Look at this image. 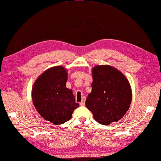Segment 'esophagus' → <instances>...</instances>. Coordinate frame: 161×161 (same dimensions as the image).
<instances>
[{
	"label": "esophagus",
	"instance_id": "34e87169",
	"mask_svg": "<svg viewBox=\"0 0 161 161\" xmlns=\"http://www.w3.org/2000/svg\"><path fill=\"white\" fill-rule=\"evenodd\" d=\"M85 98L83 97V100H82V101L80 103V105L81 106H83V105H85Z\"/></svg>",
	"mask_w": 161,
	"mask_h": 161
}]
</instances>
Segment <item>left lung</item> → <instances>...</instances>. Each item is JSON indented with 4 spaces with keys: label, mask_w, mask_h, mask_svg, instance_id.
Listing matches in <instances>:
<instances>
[{
    "label": "left lung",
    "mask_w": 161,
    "mask_h": 161,
    "mask_svg": "<svg viewBox=\"0 0 161 161\" xmlns=\"http://www.w3.org/2000/svg\"><path fill=\"white\" fill-rule=\"evenodd\" d=\"M92 91L85 105L98 123L109 125L122 119L130 108L131 90L126 77L109 65L93 68Z\"/></svg>",
    "instance_id": "1"
}]
</instances>
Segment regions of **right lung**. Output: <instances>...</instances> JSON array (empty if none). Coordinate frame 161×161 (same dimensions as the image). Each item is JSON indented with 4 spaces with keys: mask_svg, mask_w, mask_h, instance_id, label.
<instances>
[{
    "mask_svg": "<svg viewBox=\"0 0 161 161\" xmlns=\"http://www.w3.org/2000/svg\"><path fill=\"white\" fill-rule=\"evenodd\" d=\"M67 74L62 66L53 67L39 76L32 88L35 108L46 120L60 125L71 119L78 108L71 90L66 87Z\"/></svg>",
    "mask_w": 161,
    "mask_h": 161,
    "instance_id": "right-lung-1",
    "label": "right lung"
}]
</instances>
